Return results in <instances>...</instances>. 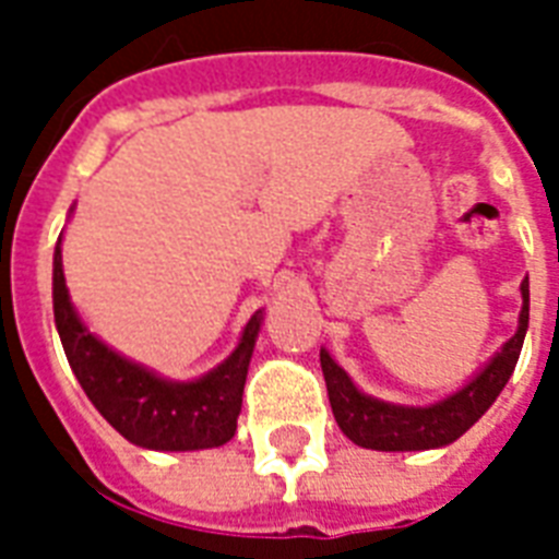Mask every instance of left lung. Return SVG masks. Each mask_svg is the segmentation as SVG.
<instances>
[{"label": "left lung", "instance_id": "8db88e82", "mask_svg": "<svg viewBox=\"0 0 559 559\" xmlns=\"http://www.w3.org/2000/svg\"><path fill=\"white\" fill-rule=\"evenodd\" d=\"M520 289L522 313L516 333L464 389L438 400L432 406H397V403L362 394L345 373V368L336 366L331 354L322 348L319 359H322V373L328 382V397H331L333 417L342 432L357 447L380 452L438 450V447L459 441L461 435L493 406V400L508 385L516 368L525 331H528V278L522 281Z\"/></svg>", "mask_w": 559, "mask_h": 559}]
</instances>
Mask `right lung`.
I'll return each mask as SVG.
<instances>
[{
    "label": "right lung",
    "mask_w": 559,
    "mask_h": 559,
    "mask_svg": "<svg viewBox=\"0 0 559 559\" xmlns=\"http://www.w3.org/2000/svg\"><path fill=\"white\" fill-rule=\"evenodd\" d=\"M51 296L66 359L92 406L107 417L116 432L135 447L162 452L211 450L231 441L263 310L249 319L231 357L223 359L214 371L202 373L200 380L174 382L133 359H124L90 333L66 289L60 240L55 249Z\"/></svg>",
    "instance_id": "right-lung-1"
}]
</instances>
